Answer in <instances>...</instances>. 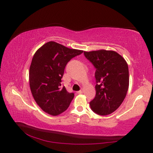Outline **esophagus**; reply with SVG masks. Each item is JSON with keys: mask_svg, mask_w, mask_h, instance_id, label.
<instances>
[{"mask_svg": "<svg viewBox=\"0 0 153 153\" xmlns=\"http://www.w3.org/2000/svg\"><path fill=\"white\" fill-rule=\"evenodd\" d=\"M82 92H83V91H82V89H81V90L78 91V92H77V93H78V94H82Z\"/></svg>", "mask_w": 153, "mask_h": 153, "instance_id": "esophagus-1", "label": "esophagus"}]
</instances>
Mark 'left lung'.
<instances>
[{
  "label": "left lung",
  "instance_id": "obj_1",
  "mask_svg": "<svg viewBox=\"0 0 153 153\" xmlns=\"http://www.w3.org/2000/svg\"><path fill=\"white\" fill-rule=\"evenodd\" d=\"M84 55L96 68V96L90 102L97 114L113 113L122 104L129 88L128 65L114 51L84 52Z\"/></svg>",
  "mask_w": 153,
  "mask_h": 153
}]
</instances>
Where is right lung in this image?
Here are the masks:
<instances>
[{
  "mask_svg": "<svg viewBox=\"0 0 153 153\" xmlns=\"http://www.w3.org/2000/svg\"><path fill=\"white\" fill-rule=\"evenodd\" d=\"M82 52L49 42L35 52L29 68V85L35 101L46 113L57 116L69 107L74 94L62 87L61 79L68 62Z\"/></svg>",
  "mask_w": 153,
  "mask_h": 153,
  "instance_id": "right-lung-1",
  "label": "right lung"
}]
</instances>
